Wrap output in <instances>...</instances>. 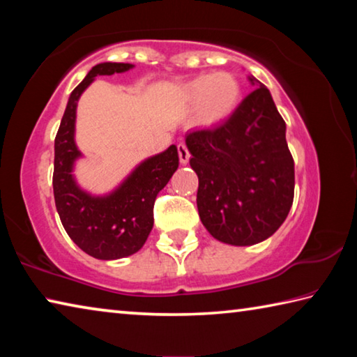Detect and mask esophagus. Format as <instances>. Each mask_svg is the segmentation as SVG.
Returning <instances> with one entry per match:
<instances>
[{
    "instance_id": "esophagus-1",
    "label": "esophagus",
    "mask_w": 357,
    "mask_h": 357,
    "mask_svg": "<svg viewBox=\"0 0 357 357\" xmlns=\"http://www.w3.org/2000/svg\"><path fill=\"white\" fill-rule=\"evenodd\" d=\"M178 154H179L181 164H187V162H189L190 153H189V149H187L185 143H179V144H178Z\"/></svg>"
}]
</instances>
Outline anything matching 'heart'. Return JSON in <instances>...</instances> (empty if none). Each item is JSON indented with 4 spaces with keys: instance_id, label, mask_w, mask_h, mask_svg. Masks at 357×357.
Here are the masks:
<instances>
[{
    "instance_id": "1",
    "label": "heart",
    "mask_w": 357,
    "mask_h": 357,
    "mask_svg": "<svg viewBox=\"0 0 357 357\" xmlns=\"http://www.w3.org/2000/svg\"><path fill=\"white\" fill-rule=\"evenodd\" d=\"M241 83L229 72L206 74L187 83L185 96L190 102L200 104V114L208 123L228 118L241 100Z\"/></svg>"
}]
</instances>
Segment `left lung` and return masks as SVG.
<instances>
[{
	"instance_id": "obj_1",
	"label": "left lung",
	"mask_w": 357,
	"mask_h": 357,
	"mask_svg": "<svg viewBox=\"0 0 357 357\" xmlns=\"http://www.w3.org/2000/svg\"><path fill=\"white\" fill-rule=\"evenodd\" d=\"M285 129L269 89L259 83L222 124L185 135L198 174V214L215 239L253 245L287 219L294 160Z\"/></svg>"
}]
</instances>
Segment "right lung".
<instances>
[{"mask_svg": "<svg viewBox=\"0 0 357 357\" xmlns=\"http://www.w3.org/2000/svg\"><path fill=\"white\" fill-rule=\"evenodd\" d=\"M134 68L126 63H102L88 72L72 91L55 137L53 193L56 211L69 238L98 259H118L138 252L154 223V202L179 165L172 144L138 165L134 173L107 197H91L72 178V165L80 151L74 142L77 100L98 75H113Z\"/></svg>", "mask_w": 357, "mask_h": 357, "instance_id": "1", "label": "right lung"}]
</instances>
